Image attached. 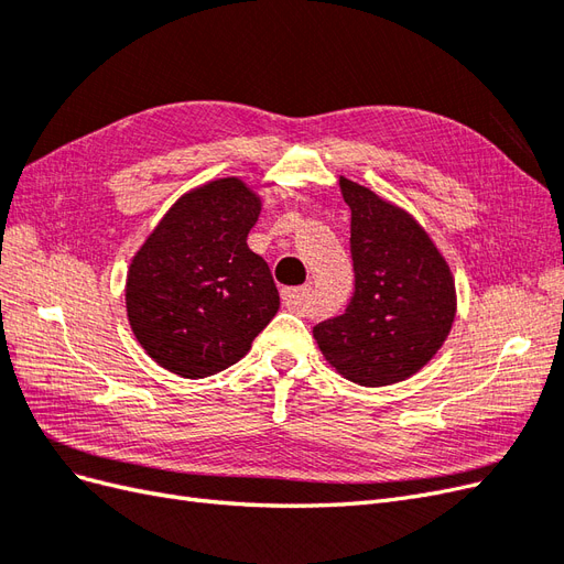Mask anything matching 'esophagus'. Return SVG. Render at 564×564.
I'll return each mask as SVG.
<instances>
[{"mask_svg":"<svg viewBox=\"0 0 564 564\" xmlns=\"http://www.w3.org/2000/svg\"><path fill=\"white\" fill-rule=\"evenodd\" d=\"M308 299H311V286H284L282 289L284 308L294 311V313H303L305 305H308Z\"/></svg>","mask_w":564,"mask_h":564,"instance_id":"obj_1","label":"esophagus"}]
</instances>
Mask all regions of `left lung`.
<instances>
[{
  "mask_svg": "<svg viewBox=\"0 0 564 564\" xmlns=\"http://www.w3.org/2000/svg\"><path fill=\"white\" fill-rule=\"evenodd\" d=\"M350 207L355 289L344 315L313 327L329 365L360 386L412 377L447 338L454 282L416 220L367 187L340 178Z\"/></svg>",
  "mask_w": 564,
  "mask_h": 564,
  "instance_id": "8db88e82",
  "label": "left lung"
}]
</instances>
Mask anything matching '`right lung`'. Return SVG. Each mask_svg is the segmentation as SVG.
<instances>
[{"instance_id": "add662e5", "label": "right lung", "mask_w": 564, "mask_h": 564, "mask_svg": "<svg viewBox=\"0 0 564 564\" xmlns=\"http://www.w3.org/2000/svg\"><path fill=\"white\" fill-rule=\"evenodd\" d=\"M261 202L240 178L181 197L133 256L127 313L145 352L183 379L242 360L280 308L278 286L247 235Z\"/></svg>"}]
</instances>
